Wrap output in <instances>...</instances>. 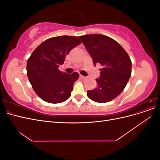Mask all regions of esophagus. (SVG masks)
I'll return each instance as SVG.
<instances>
[{
	"label": "esophagus",
	"mask_w": 160,
	"mask_h": 160,
	"mask_svg": "<svg viewBox=\"0 0 160 160\" xmlns=\"http://www.w3.org/2000/svg\"><path fill=\"white\" fill-rule=\"evenodd\" d=\"M80 77H81V78L82 79H86V78H87L86 77H85V76H83V75H80Z\"/></svg>",
	"instance_id": "obj_1"
}]
</instances>
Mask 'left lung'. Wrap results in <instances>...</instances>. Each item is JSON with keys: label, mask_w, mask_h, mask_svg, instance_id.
Segmentation results:
<instances>
[{"label": "left lung", "mask_w": 160, "mask_h": 160, "mask_svg": "<svg viewBox=\"0 0 160 160\" xmlns=\"http://www.w3.org/2000/svg\"><path fill=\"white\" fill-rule=\"evenodd\" d=\"M93 59L99 63L100 77L96 79L98 87L88 91L89 99L98 103L113 100L122 93L132 73V61L123 48L108 36L94 34L79 37Z\"/></svg>", "instance_id": "8db88e82"}]
</instances>
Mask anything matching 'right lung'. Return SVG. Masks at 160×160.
Here are the masks:
<instances>
[{"instance_id": "obj_1", "label": "right lung", "mask_w": 160, "mask_h": 160, "mask_svg": "<svg viewBox=\"0 0 160 160\" xmlns=\"http://www.w3.org/2000/svg\"><path fill=\"white\" fill-rule=\"evenodd\" d=\"M81 43L77 37L49 38L38 46L27 62V77L37 95L46 102L59 103L69 98L79 74L58 69L66 55Z\"/></svg>"}]
</instances>
